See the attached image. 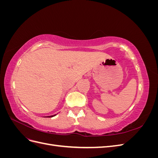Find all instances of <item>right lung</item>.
Masks as SVG:
<instances>
[{
  "instance_id": "obj_1",
  "label": "right lung",
  "mask_w": 158,
  "mask_h": 158,
  "mask_svg": "<svg viewBox=\"0 0 158 158\" xmlns=\"http://www.w3.org/2000/svg\"><path fill=\"white\" fill-rule=\"evenodd\" d=\"M53 116H55V115H53ZM53 116H49V117H53Z\"/></svg>"
}]
</instances>
